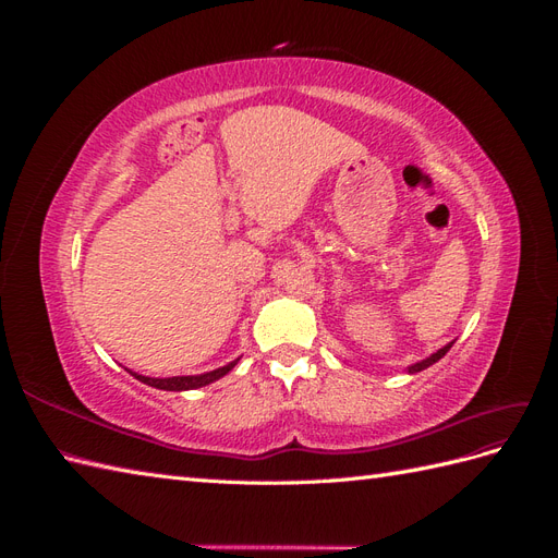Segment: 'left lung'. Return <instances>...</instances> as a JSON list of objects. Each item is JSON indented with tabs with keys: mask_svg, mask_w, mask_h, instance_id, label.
Segmentation results:
<instances>
[{
	"mask_svg": "<svg viewBox=\"0 0 558 558\" xmlns=\"http://www.w3.org/2000/svg\"><path fill=\"white\" fill-rule=\"evenodd\" d=\"M451 344H453V342L445 344L442 349H437L435 353H430V356H428V359H424V361H418V363H412V365L408 367V373H410V375H416V373H421V369H426V367H430L433 363H437V361H440V359L445 356V353H447V351L451 349Z\"/></svg>",
	"mask_w": 558,
	"mask_h": 558,
	"instance_id": "1",
	"label": "left lung"
}]
</instances>
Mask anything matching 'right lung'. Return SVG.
I'll use <instances>...</instances> for the list:
<instances>
[{
	"mask_svg": "<svg viewBox=\"0 0 558 558\" xmlns=\"http://www.w3.org/2000/svg\"><path fill=\"white\" fill-rule=\"evenodd\" d=\"M238 361L240 359H234L232 363H228V365H223V367H216V369H211V373H202V375H185V377H144V375H137V373H132L130 369V375L134 377V379H140V381H144V384H148V386H154V388H160V391H193V388H202V386H207V384H211V381H216V379H221L223 375H228L230 369L238 365Z\"/></svg>",
	"mask_w": 558,
	"mask_h": 558,
	"instance_id": "add662e5",
	"label": "right lung"
}]
</instances>
